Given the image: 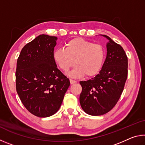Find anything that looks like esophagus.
Listing matches in <instances>:
<instances>
[{
    "label": "esophagus",
    "instance_id": "34e87169",
    "mask_svg": "<svg viewBox=\"0 0 145 145\" xmlns=\"http://www.w3.org/2000/svg\"><path fill=\"white\" fill-rule=\"evenodd\" d=\"M70 84H75V83H76L75 80H72V79H70Z\"/></svg>",
    "mask_w": 145,
    "mask_h": 145
}]
</instances>
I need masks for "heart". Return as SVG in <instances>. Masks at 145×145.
Wrapping results in <instances>:
<instances>
[{"instance_id":"obj_1","label":"heart","mask_w":145,"mask_h":145,"mask_svg":"<svg viewBox=\"0 0 145 145\" xmlns=\"http://www.w3.org/2000/svg\"><path fill=\"white\" fill-rule=\"evenodd\" d=\"M54 61L63 72L77 65L68 73L69 77L80 78L86 75L93 77L101 70L105 59V50L100 44H94L77 38L65 43V48H57L52 53Z\"/></svg>"}]
</instances>
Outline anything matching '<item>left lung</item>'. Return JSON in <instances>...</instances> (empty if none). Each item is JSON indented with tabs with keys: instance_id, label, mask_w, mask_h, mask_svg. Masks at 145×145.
<instances>
[{
	"instance_id": "8db88e82",
	"label": "left lung",
	"mask_w": 145,
	"mask_h": 145,
	"mask_svg": "<svg viewBox=\"0 0 145 145\" xmlns=\"http://www.w3.org/2000/svg\"><path fill=\"white\" fill-rule=\"evenodd\" d=\"M106 58L99 73L87 81H80L82 88L79 100L82 109L91 116L109 112L118 101L127 78L128 59L121 46L106 35Z\"/></svg>"
}]
</instances>
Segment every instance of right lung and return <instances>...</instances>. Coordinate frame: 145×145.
Here are the masks:
<instances>
[{
	"label": "right lung",
	"instance_id": "add662e5",
	"mask_svg": "<svg viewBox=\"0 0 145 145\" xmlns=\"http://www.w3.org/2000/svg\"><path fill=\"white\" fill-rule=\"evenodd\" d=\"M57 40L39 35L24 46L17 60V93L26 109L38 117L54 114L70 85L53 59Z\"/></svg>",
	"mask_w": 145,
	"mask_h": 145
}]
</instances>
